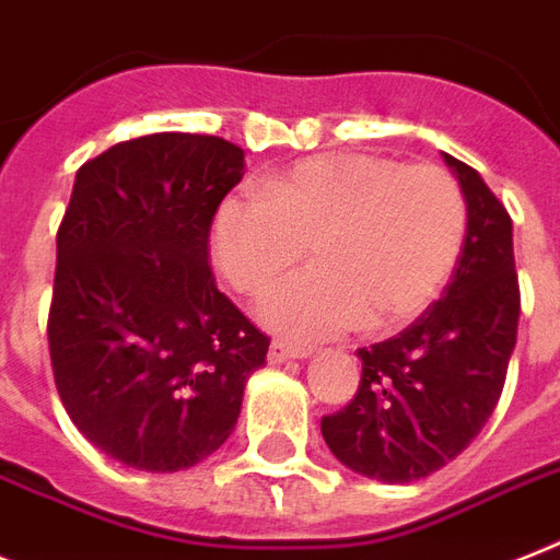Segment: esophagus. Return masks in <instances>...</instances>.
Returning <instances> with one entry per match:
<instances>
[{"instance_id": "1", "label": "esophagus", "mask_w": 560, "mask_h": 560, "mask_svg": "<svg viewBox=\"0 0 560 560\" xmlns=\"http://www.w3.org/2000/svg\"><path fill=\"white\" fill-rule=\"evenodd\" d=\"M308 358L306 346H291L285 340H275L269 346V360L271 363H285V360H303Z\"/></svg>"}]
</instances>
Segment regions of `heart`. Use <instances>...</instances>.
Wrapping results in <instances>:
<instances>
[{
  "label": "heart",
  "instance_id": "heart-1",
  "mask_svg": "<svg viewBox=\"0 0 560 560\" xmlns=\"http://www.w3.org/2000/svg\"><path fill=\"white\" fill-rule=\"evenodd\" d=\"M466 237V200L450 171L369 154L306 160L234 197L214 220L220 275L260 298L312 252L314 266L262 303V320L294 340L415 320L450 280Z\"/></svg>",
  "mask_w": 560,
  "mask_h": 560
}]
</instances>
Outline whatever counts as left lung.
<instances>
[{
  "label": "left lung",
  "instance_id": "left-lung-1",
  "mask_svg": "<svg viewBox=\"0 0 560 560\" xmlns=\"http://www.w3.org/2000/svg\"><path fill=\"white\" fill-rule=\"evenodd\" d=\"M466 197V240L443 298L412 326L363 346L360 386L320 420L343 466L412 483L446 466L495 412L518 337L512 220L475 168L443 154Z\"/></svg>",
  "mask_w": 560,
  "mask_h": 560
}]
</instances>
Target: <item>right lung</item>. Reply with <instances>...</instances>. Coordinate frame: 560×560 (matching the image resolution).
<instances>
[{
  "label": "right lung",
  "instance_id": "add662e5",
  "mask_svg": "<svg viewBox=\"0 0 560 560\" xmlns=\"http://www.w3.org/2000/svg\"><path fill=\"white\" fill-rule=\"evenodd\" d=\"M243 179V148L148 133L77 171L57 231L48 312L54 383L96 450L179 472L234 432L262 335L208 266V234Z\"/></svg>",
  "mask_w": 560,
  "mask_h": 560
}]
</instances>
